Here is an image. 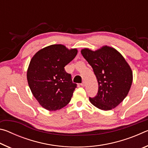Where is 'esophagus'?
I'll return each instance as SVG.
<instances>
[{"label": "esophagus", "mask_w": 148, "mask_h": 148, "mask_svg": "<svg viewBox=\"0 0 148 148\" xmlns=\"http://www.w3.org/2000/svg\"><path fill=\"white\" fill-rule=\"evenodd\" d=\"M81 86H82V87H84L85 86H86V82H85L84 81V82H82V83L81 84Z\"/></svg>", "instance_id": "obj_1"}]
</instances>
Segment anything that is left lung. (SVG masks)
<instances>
[{
  "mask_svg": "<svg viewBox=\"0 0 148 148\" xmlns=\"http://www.w3.org/2000/svg\"><path fill=\"white\" fill-rule=\"evenodd\" d=\"M81 53L93 70L99 84L98 93L89 101L102 110L115 108L127 96L132 82V71L122 55L115 48L103 46Z\"/></svg>",
  "mask_w": 148,
  "mask_h": 148,
  "instance_id": "8db88e82",
  "label": "left lung"
}]
</instances>
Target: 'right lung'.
<instances>
[{
	"mask_svg": "<svg viewBox=\"0 0 148 148\" xmlns=\"http://www.w3.org/2000/svg\"><path fill=\"white\" fill-rule=\"evenodd\" d=\"M76 48L69 49L62 44H53L34 55L27 69V78L33 96L49 111H56L71 101L76 84L64 66L76 56Z\"/></svg>",
	"mask_w": 148,
	"mask_h": 148,
	"instance_id": "add662e5",
	"label": "right lung"
}]
</instances>
